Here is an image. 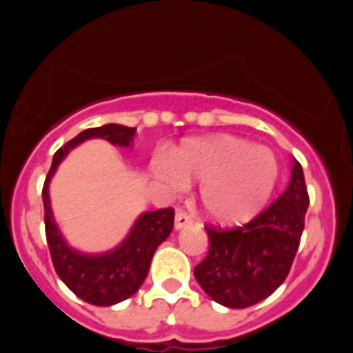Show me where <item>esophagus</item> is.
<instances>
[{"instance_id": "esophagus-1", "label": "esophagus", "mask_w": 353, "mask_h": 353, "mask_svg": "<svg viewBox=\"0 0 353 353\" xmlns=\"http://www.w3.org/2000/svg\"><path fill=\"white\" fill-rule=\"evenodd\" d=\"M191 224H192V219L185 214V212L182 210L176 212V215H174V230H176V232H180V230H183V228L187 226H191Z\"/></svg>"}]
</instances>
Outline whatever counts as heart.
Instances as JSON below:
<instances>
[{"label":"heart","instance_id":"1","mask_svg":"<svg viewBox=\"0 0 353 353\" xmlns=\"http://www.w3.org/2000/svg\"><path fill=\"white\" fill-rule=\"evenodd\" d=\"M152 174L166 194L201 182L199 201L219 223H242L260 212L276 189L279 166L272 150L236 136L187 139L152 161Z\"/></svg>","mask_w":353,"mask_h":353}]
</instances>
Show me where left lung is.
I'll list each match as a JSON object with an SVG mask.
<instances>
[{
    "mask_svg": "<svg viewBox=\"0 0 353 353\" xmlns=\"http://www.w3.org/2000/svg\"><path fill=\"white\" fill-rule=\"evenodd\" d=\"M307 205L304 171L292 157L288 187L267 210L235 230L205 228L210 248L194 277L208 297L244 310L276 292L297 254Z\"/></svg>",
    "mask_w": 353,
    "mask_h": 353,
    "instance_id": "obj_1",
    "label": "left lung"
}]
</instances>
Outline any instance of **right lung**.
Here are the masks:
<instances>
[{
  "instance_id": "1",
  "label": "right lung",
  "mask_w": 353,
  "mask_h": 353,
  "mask_svg": "<svg viewBox=\"0 0 353 353\" xmlns=\"http://www.w3.org/2000/svg\"><path fill=\"white\" fill-rule=\"evenodd\" d=\"M136 127L118 123H105L102 127L83 130L56 152L42 189L46 236L56 274L77 297L93 305L118 304L138 292L148 276L154 252L173 230L174 212L171 208L143 212L117 248L104 252H83L68 244L60 226L56 224L49 183L70 150L81 143L88 139H105L120 148H130Z\"/></svg>"
}]
</instances>
